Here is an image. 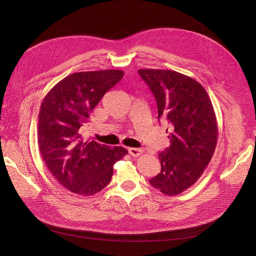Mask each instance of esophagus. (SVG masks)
<instances>
[{"instance_id": "esophagus-1", "label": "esophagus", "mask_w": 256, "mask_h": 256, "mask_svg": "<svg viewBox=\"0 0 256 256\" xmlns=\"http://www.w3.org/2000/svg\"><path fill=\"white\" fill-rule=\"evenodd\" d=\"M128 152H129V154H130L132 157H138V156H140V154H142V152H143L142 150H140V148H132V147H131V148H129Z\"/></svg>"}]
</instances>
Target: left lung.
I'll list each match as a JSON object with an SVG mask.
<instances>
[{"instance_id": "1", "label": "left lung", "mask_w": 256, "mask_h": 256, "mask_svg": "<svg viewBox=\"0 0 256 256\" xmlns=\"http://www.w3.org/2000/svg\"><path fill=\"white\" fill-rule=\"evenodd\" d=\"M138 72L156 98L158 118H166L171 131V145L158 154L161 172L150 184L166 196H177L196 182L214 152L218 125L212 100L186 74L164 69Z\"/></svg>"}]
</instances>
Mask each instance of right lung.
<instances>
[{
	"label": "right lung",
	"mask_w": 256,
	"mask_h": 256,
	"mask_svg": "<svg viewBox=\"0 0 256 256\" xmlns=\"http://www.w3.org/2000/svg\"><path fill=\"white\" fill-rule=\"evenodd\" d=\"M122 76L115 69L69 74L42 102L37 132L42 157L56 180L79 196L102 191L111 180L113 164L128 152L82 136L92 109Z\"/></svg>",
	"instance_id": "1"
}]
</instances>
